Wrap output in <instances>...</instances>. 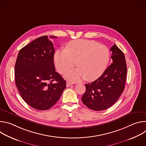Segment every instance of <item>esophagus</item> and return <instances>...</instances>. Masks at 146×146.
I'll use <instances>...</instances> for the list:
<instances>
[{"instance_id": "34e87169", "label": "esophagus", "mask_w": 146, "mask_h": 146, "mask_svg": "<svg viewBox=\"0 0 146 146\" xmlns=\"http://www.w3.org/2000/svg\"><path fill=\"white\" fill-rule=\"evenodd\" d=\"M72 85H73V83H71L70 82H66V87H70V86H71Z\"/></svg>"}]
</instances>
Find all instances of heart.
<instances>
[{
    "label": "heart",
    "mask_w": 146,
    "mask_h": 146,
    "mask_svg": "<svg viewBox=\"0 0 146 146\" xmlns=\"http://www.w3.org/2000/svg\"><path fill=\"white\" fill-rule=\"evenodd\" d=\"M110 59L108 47L93 40L78 39L70 41L66 49L58 50L54 56V64L60 73L77 65L78 68L69 70L65 77L73 82L86 78L94 81L106 69Z\"/></svg>",
    "instance_id": "heart-1"
}]
</instances>
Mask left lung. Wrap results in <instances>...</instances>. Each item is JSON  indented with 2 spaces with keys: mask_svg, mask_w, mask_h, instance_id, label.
Here are the masks:
<instances>
[{
  "mask_svg": "<svg viewBox=\"0 0 146 146\" xmlns=\"http://www.w3.org/2000/svg\"><path fill=\"white\" fill-rule=\"evenodd\" d=\"M110 51L111 64L96 80L86 84V91L81 98L82 103L93 110L102 111L109 108L124 90L127 74L125 55L115 44Z\"/></svg>",
  "mask_w": 146,
  "mask_h": 146,
  "instance_id": "left-lung-1",
  "label": "left lung"
}]
</instances>
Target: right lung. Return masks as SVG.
<instances>
[{
    "instance_id": "obj_1",
    "label": "right lung",
    "mask_w": 146,
    "mask_h": 146,
    "mask_svg": "<svg viewBox=\"0 0 146 146\" xmlns=\"http://www.w3.org/2000/svg\"><path fill=\"white\" fill-rule=\"evenodd\" d=\"M54 52L52 41L43 36L21 49L17 58L16 86L24 100L38 110L52 107L66 87V81L55 72Z\"/></svg>"
}]
</instances>
